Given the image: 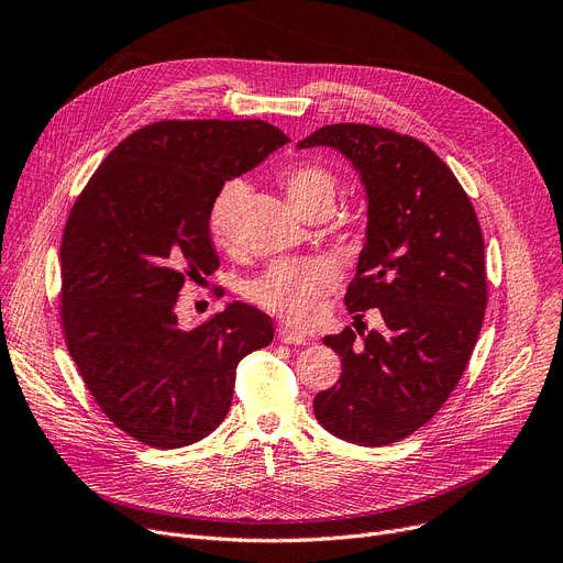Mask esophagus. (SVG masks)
Wrapping results in <instances>:
<instances>
[{"label": "esophagus", "instance_id": "34e87169", "mask_svg": "<svg viewBox=\"0 0 563 563\" xmlns=\"http://www.w3.org/2000/svg\"><path fill=\"white\" fill-rule=\"evenodd\" d=\"M278 340L285 342V344H306V342H308L306 335L297 333V331L289 329V327H280V329H278Z\"/></svg>", "mask_w": 563, "mask_h": 563}]
</instances>
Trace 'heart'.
<instances>
[{"instance_id": "obj_1", "label": "heart", "mask_w": 563, "mask_h": 563, "mask_svg": "<svg viewBox=\"0 0 563 563\" xmlns=\"http://www.w3.org/2000/svg\"><path fill=\"white\" fill-rule=\"evenodd\" d=\"M283 189L289 202L303 214L312 207H333L338 194L335 175L319 164H297L283 173ZM244 200V185L228 183L212 207V236L219 244L230 240L232 223ZM340 269L329 257L283 260L257 276L246 294L262 310L294 327L314 323L321 301L338 285Z\"/></svg>"}]
</instances>
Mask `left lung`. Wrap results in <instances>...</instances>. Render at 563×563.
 <instances>
[{
  "label": "left lung",
  "instance_id": "8db88e82",
  "mask_svg": "<svg viewBox=\"0 0 563 563\" xmlns=\"http://www.w3.org/2000/svg\"><path fill=\"white\" fill-rule=\"evenodd\" d=\"M314 145L342 153L365 185V246L344 303L356 321L369 308L383 317L363 344L351 329L323 338L342 374L314 397V418L346 442L390 445L435 416L477 344L488 299L482 228L450 166L418 139L340 123L297 143Z\"/></svg>",
  "mask_w": 563,
  "mask_h": 563
}]
</instances>
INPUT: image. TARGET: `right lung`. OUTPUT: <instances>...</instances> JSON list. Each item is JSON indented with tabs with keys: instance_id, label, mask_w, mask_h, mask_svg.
I'll return each mask as SVG.
<instances>
[{
	"instance_id": "1",
	"label": "right lung",
	"mask_w": 563,
	"mask_h": 563,
	"mask_svg": "<svg viewBox=\"0 0 563 563\" xmlns=\"http://www.w3.org/2000/svg\"><path fill=\"white\" fill-rule=\"evenodd\" d=\"M289 139L264 121H162L118 143L75 200L62 242V321L104 416L157 450L187 448L228 416L236 365L272 344L246 303L196 329L177 321L187 278L219 269L210 234L232 177Z\"/></svg>"
}]
</instances>
